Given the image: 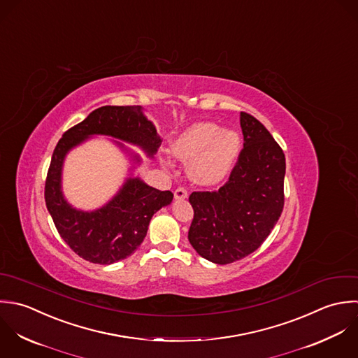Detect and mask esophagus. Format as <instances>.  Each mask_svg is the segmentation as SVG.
I'll use <instances>...</instances> for the list:
<instances>
[{"label":"esophagus","instance_id":"esophagus-1","mask_svg":"<svg viewBox=\"0 0 358 358\" xmlns=\"http://www.w3.org/2000/svg\"><path fill=\"white\" fill-rule=\"evenodd\" d=\"M186 197H187V190H186L185 187H178V189L175 190V199L183 200V199H186Z\"/></svg>","mask_w":358,"mask_h":358}]
</instances>
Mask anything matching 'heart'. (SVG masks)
I'll use <instances>...</instances> for the list:
<instances>
[{
  "label": "heart",
  "instance_id": "1",
  "mask_svg": "<svg viewBox=\"0 0 358 358\" xmlns=\"http://www.w3.org/2000/svg\"><path fill=\"white\" fill-rule=\"evenodd\" d=\"M238 151V133L221 130L210 122L189 126L172 143V154L182 161H190V178L207 186L220 183L229 173Z\"/></svg>",
  "mask_w": 358,
  "mask_h": 358
}]
</instances>
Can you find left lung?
Instances as JSON below:
<instances>
[{"label": "left lung", "mask_w": 358, "mask_h": 358, "mask_svg": "<svg viewBox=\"0 0 358 358\" xmlns=\"http://www.w3.org/2000/svg\"><path fill=\"white\" fill-rule=\"evenodd\" d=\"M243 148L218 190L193 192L189 241L206 259L231 264L255 251L276 225L285 204V154L266 127L240 113Z\"/></svg>", "instance_id": "1"}]
</instances>
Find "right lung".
<instances>
[{"instance_id":"1","label":"right lung","mask_w":358,"mask_h":358,"mask_svg":"<svg viewBox=\"0 0 358 358\" xmlns=\"http://www.w3.org/2000/svg\"><path fill=\"white\" fill-rule=\"evenodd\" d=\"M90 134H108L140 145L152 155L161 144L154 124L138 106H106L94 110L68 129L51 157L44 199L59 236L79 257L93 264H114L131 255L147 235L152 215L171 204L173 193L129 179L120 194L106 207L83 213L73 210L61 193V169L65 154Z\"/></svg>"}]
</instances>
